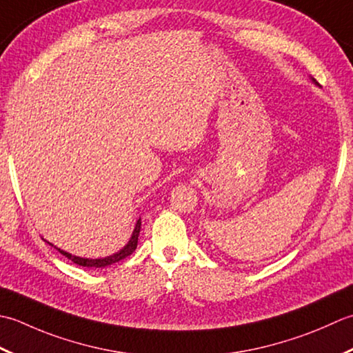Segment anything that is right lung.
Masks as SVG:
<instances>
[{
	"label": "right lung",
	"mask_w": 353,
	"mask_h": 353,
	"mask_svg": "<svg viewBox=\"0 0 353 353\" xmlns=\"http://www.w3.org/2000/svg\"><path fill=\"white\" fill-rule=\"evenodd\" d=\"M140 228H141V219L137 221L135 224V228H134V233L131 236V239H129L128 245L120 250L119 253L112 254L110 257H105V259H83V257H77V256H73L67 253V251H62L61 248H56L57 251H59L61 254H63L65 257H68L71 262H74L77 265H81V267H90V268H105L108 267V265H112V263H117L120 262L121 259H125L128 256H131L135 248H137V242H139V234H140Z\"/></svg>",
	"instance_id": "1"
}]
</instances>
